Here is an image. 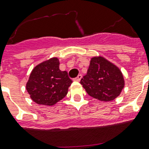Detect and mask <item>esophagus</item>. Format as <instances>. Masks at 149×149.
I'll list each match as a JSON object with an SVG mask.
<instances>
[{
	"instance_id": "obj_1",
	"label": "esophagus",
	"mask_w": 149,
	"mask_h": 149,
	"mask_svg": "<svg viewBox=\"0 0 149 149\" xmlns=\"http://www.w3.org/2000/svg\"><path fill=\"white\" fill-rule=\"evenodd\" d=\"M81 78H82V75L81 74H79V75H78V76H77V77H76V78H74V79H73V80H74V81H80V79H81Z\"/></svg>"
}]
</instances>
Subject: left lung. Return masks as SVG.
Segmentation results:
<instances>
[{"mask_svg":"<svg viewBox=\"0 0 149 149\" xmlns=\"http://www.w3.org/2000/svg\"><path fill=\"white\" fill-rule=\"evenodd\" d=\"M80 84L86 93L101 101H111L120 95L125 86L120 70L104 58H91L87 73Z\"/></svg>","mask_w":149,"mask_h":149,"instance_id":"obj_1","label":"left lung"}]
</instances>
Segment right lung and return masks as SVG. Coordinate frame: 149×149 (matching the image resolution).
Wrapping results in <instances>:
<instances>
[{
    "label": "right lung",
    "instance_id": "obj_1",
    "mask_svg": "<svg viewBox=\"0 0 149 149\" xmlns=\"http://www.w3.org/2000/svg\"><path fill=\"white\" fill-rule=\"evenodd\" d=\"M72 83L67 72L59 70L58 58H52L34 68L26 90L36 104L52 106L65 97Z\"/></svg>",
    "mask_w": 149,
    "mask_h": 149
}]
</instances>
